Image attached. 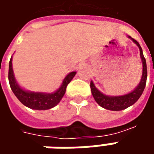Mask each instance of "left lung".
<instances>
[{"instance_id":"8db88e82","label":"left lung","mask_w":154,"mask_h":154,"mask_svg":"<svg viewBox=\"0 0 154 154\" xmlns=\"http://www.w3.org/2000/svg\"><path fill=\"white\" fill-rule=\"evenodd\" d=\"M128 38H130L135 45L138 46L140 50V56L142 62V75H141V79L140 81L138 84V86H136L133 91L128 92L127 94L121 95V96H109V95H105L103 92H101L98 88L95 86L94 83L91 81V91L93 98L95 99V101L104 109H109V110H122L124 109H127L128 107L133 105L135 103L140 97L141 96L142 92L144 91L146 83V77H147V70H146V62L144 56H143V52L142 49L139 45V43L132 38L130 36H128Z\"/></svg>"}]
</instances>
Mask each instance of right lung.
Returning <instances> with one entry per match:
<instances>
[{
	"label": "right lung",
	"instance_id": "right-lung-1",
	"mask_svg": "<svg viewBox=\"0 0 154 154\" xmlns=\"http://www.w3.org/2000/svg\"><path fill=\"white\" fill-rule=\"evenodd\" d=\"M12 58L13 57H11L9 62L8 70V80L10 87L17 98L25 106L30 109L45 110L55 107L59 103L62 97L64 96L68 83L73 80L74 75L76 74L75 71L70 72L69 74H67L64 80H62V85L60 86V87L56 91L51 93L27 91L22 88L15 79L13 65H12Z\"/></svg>",
	"mask_w": 154,
	"mask_h": 154
}]
</instances>
